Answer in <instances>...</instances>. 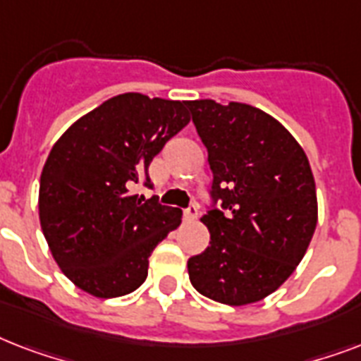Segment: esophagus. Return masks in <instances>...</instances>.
<instances>
[{
  "instance_id": "34e87169",
  "label": "esophagus",
  "mask_w": 361,
  "mask_h": 361,
  "mask_svg": "<svg viewBox=\"0 0 361 361\" xmlns=\"http://www.w3.org/2000/svg\"><path fill=\"white\" fill-rule=\"evenodd\" d=\"M183 215H185L187 221H195L198 217V206L197 204H191L189 208L183 209Z\"/></svg>"
}]
</instances>
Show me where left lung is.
Segmentation results:
<instances>
[{
    "instance_id": "8db88e82",
    "label": "left lung",
    "mask_w": 361,
    "mask_h": 361,
    "mask_svg": "<svg viewBox=\"0 0 361 361\" xmlns=\"http://www.w3.org/2000/svg\"><path fill=\"white\" fill-rule=\"evenodd\" d=\"M214 174L202 223L209 247L189 258V279L226 305L260 302L285 283L317 226L307 155L277 120L251 104L189 101Z\"/></svg>"
}]
</instances>
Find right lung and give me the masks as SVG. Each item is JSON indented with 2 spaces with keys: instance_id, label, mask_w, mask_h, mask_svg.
Returning a JSON list of instances; mask_svg holds the SVG:
<instances>
[{
  "instance_id": "right-lung-1",
  "label": "right lung",
  "mask_w": 361,
  "mask_h": 361,
  "mask_svg": "<svg viewBox=\"0 0 361 361\" xmlns=\"http://www.w3.org/2000/svg\"><path fill=\"white\" fill-rule=\"evenodd\" d=\"M185 103L142 93L109 99L54 144L41 174L39 219L54 260L87 294L118 298L147 277V258L181 209L133 195L152 159L187 123Z\"/></svg>"
}]
</instances>
